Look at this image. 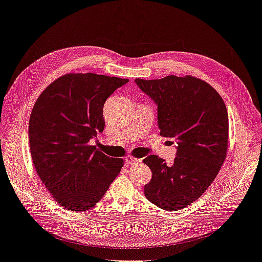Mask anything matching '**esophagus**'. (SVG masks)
<instances>
[{"label": "esophagus", "mask_w": 262, "mask_h": 262, "mask_svg": "<svg viewBox=\"0 0 262 262\" xmlns=\"http://www.w3.org/2000/svg\"><path fill=\"white\" fill-rule=\"evenodd\" d=\"M142 161L141 159H138V158H134L132 157V155H128V157L125 158V163L128 165H131V164H136V163H140V162Z\"/></svg>", "instance_id": "1"}]
</instances>
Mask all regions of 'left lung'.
Instances as JSON below:
<instances>
[{
    "label": "left lung",
    "mask_w": 262,
    "mask_h": 262,
    "mask_svg": "<svg viewBox=\"0 0 262 262\" xmlns=\"http://www.w3.org/2000/svg\"><path fill=\"white\" fill-rule=\"evenodd\" d=\"M136 83L158 104L161 136L178 144L172 166L158 155L143 160L152 171L144 195L162 209L180 210L206 192L226 159L229 128L226 104L209 83L189 75L137 78Z\"/></svg>",
    "instance_id": "8db88e82"
}]
</instances>
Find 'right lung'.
<instances>
[{"mask_svg": "<svg viewBox=\"0 0 262 262\" xmlns=\"http://www.w3.org/2000/svg\"><path fill=\"white\" fill-rule=\"evenodd\" d=\"M128 79L66 74L54 80L35 102L28 124L33 164L60 206L84 211L102 199L123 166L90 140L104 129L103 104Z\"/></svg>", "mask_w": 262, "mask_h": 262, "instance_id": "1", "label": "right lung"}]
</instances>
